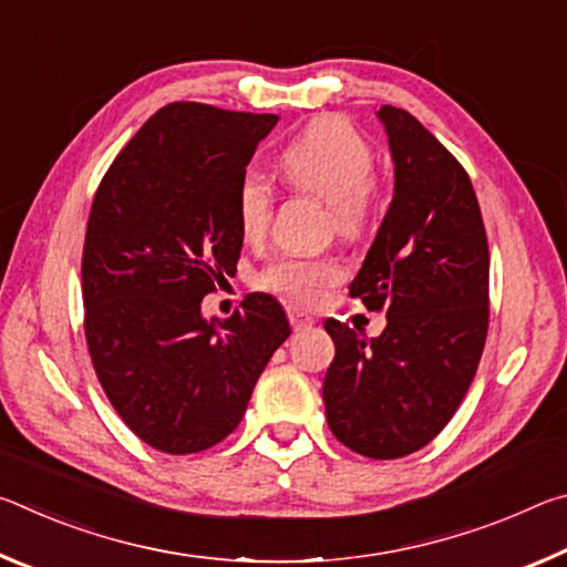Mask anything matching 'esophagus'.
<instances>
[{
  "mask_svg": "<svg viewBox=\"0 0 567 567\" xmlns=\"http://www.w3.org/2000/svg\"><path fill=\"white\" fill-rule=\"evenodd\" d=\"M287 318H290V324H292L295 332L310 330L312 324H315V320L310 318V315H307L305 310H300V307H287Z\"/></svg>",
  "mask_w": 567,
  "mask_h": 567,
  "instance_id": "esophagus-1",
  "label": "esophagus"
}]
</instances>
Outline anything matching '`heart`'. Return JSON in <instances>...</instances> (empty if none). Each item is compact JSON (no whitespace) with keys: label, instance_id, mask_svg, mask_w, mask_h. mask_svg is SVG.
<instances>
[{"label":"heart","instance_id":"obj_1","mask_svg":"<svg viewBox=\"0 0 567 567\" xmlns=\"http://www.w3.org/2000/svg\"><path fill=\"white\" fill-rule=\"evenodd\" d=\"M280 172L295 189L310 192L328 203L334 233L360 235L370 215V179L375 155L360 130L344 117H318L287 142L280 152ZM272 187L257 172L239 179L235 213L245 239H260L272 219ZM340 277L330 257L287 255L267 265L260 275L265 290L282 292L292 300H318L322 287Z\"/></svg>","mask_w":567,"mask_h":567}]
</instances>
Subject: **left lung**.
Segmentation results:
<instances>
[{"instance_id":"1","label":"left lung","mask_w":567,"mask_h":567,"mask_svg":"<svg viewBox=\"0 0 567 567\" xmlns=\"http://www.w3.org/2000/svg\"><path fill=\"white\" fill-rule=\"evenodd\" d=\"M395 165L388 215L350 297L385 310L380 338L324 320L334 360L324 415L344 447L372 460L425 447L463 402L487 334L491 252L463 165L410 112L380 107Z\"/></svg>"}]
</instances>
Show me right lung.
Wrapping results in <instances>:
<instances>
[{
    "mask_svg": "<svg viewBox=\"0 0 567 567\" xmlns=\"http://www.w3.org/2000/svg\"><path fill=\"white\" fill-rule=\"evenodd\" d=\"M277 120L167 104L94 195L82 255L90 358L117 415L162 453H199L233 433L290 338L262 292L227 320L203 318V297L237 270V187Z\"/></svg>",
    "mask_w": 567,
    "mask_h": 567,
    "instance_id": "obj_1",
    "label": "right lung"
}]
</instances>
